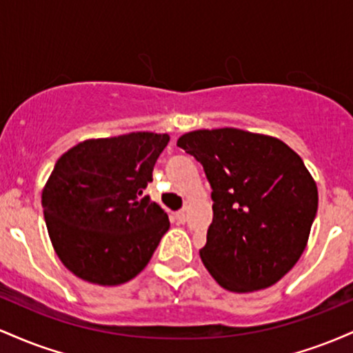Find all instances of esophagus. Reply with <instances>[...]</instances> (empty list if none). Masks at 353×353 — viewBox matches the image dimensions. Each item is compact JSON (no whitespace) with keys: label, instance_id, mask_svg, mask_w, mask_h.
Listing matches in <instances>:
<instances>
[{"label":"esophagus","instance_id":"1","mask_svg":"<svg viewBox=\"0 0 353 353\" xmlns=\"http://www.w3.org/2000/svg\"><path fill=\"white\" fill-rule=\"evenodd\" d=\"M172 219L176 224H184V222L188 221V214H185L184 210H177V212L172 214Z\"/></svg>","mask_w":353,"mask_h":353}]
</instances>
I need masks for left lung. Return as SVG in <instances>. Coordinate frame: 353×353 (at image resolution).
<instances>
[{
	"instance_id": "8db88e82",
	"label": "left lung",
	"mask_w": 353,
	"mask_h": 353,
	"mask_svg": "<svg viewBox=\"0 0 353 353\" xmlns=\"http://www.w3.org/2000/svg\"><path fill=\"white\" fill-rule=\"evenodd\" d=\"M177 145L212 188V224L199 250L209 274L239 294L281 281L305 250L319 205L301 156L277 137L236 128L185 132Z\"/></svg>"
}]
</instances>
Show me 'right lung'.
Listing matches in <instances>:
<instances>
[{
    "mask_svg": "<svg viewBox=\"0 0 353 353\" xmlns=\"http://www.w3.org/2000/svg\"><path fill=\"white\" fill-rule=\"evenodd\" d=\"M169 134L86 139L59 157L43 189L54 252L76 277L98 285L134 279L151 261L169 219L143 196Z\"/></svg>",
    "mask_w": 353,
    "mask_h": 353,
    "instance_id": "right-lung-1",
    "label": "right lung"
}]
</instances>
